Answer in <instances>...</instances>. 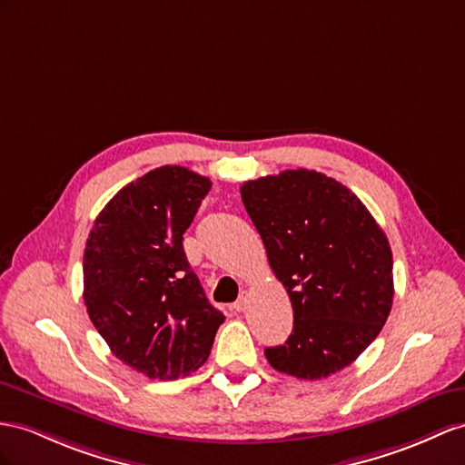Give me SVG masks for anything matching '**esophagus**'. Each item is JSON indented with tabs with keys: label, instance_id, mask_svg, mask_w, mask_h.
<instances>
[{
	"label": "esophagus",
	"instance_id": "34e87169",
	"mask_svg": "<svg viewBox=\"0 0 465 465\" xmlns=\"http://www.w3.org/2000/svg\"><path fill=\"white\" fill-rule=\"evenodd\" d=\"M247 302H249V301H247V294H242L240 299H237V301L233 302V311H235V312H243L245 308H247Z\"/></svg>",
	"mask_w": 465,
	"mask_h": 465
}]
</instances>
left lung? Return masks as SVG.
Here are the masks:
<instances>
[{"label":"left lung","mask_w":465,"mask_h":465,"mask_svg":"<svg viewBox=\"0 0 465 465\" xmlns=\"http://www.w3.org/2000/svg\"><path fill=\"white\" fill-rule=\"evenodd\" d=\"M242 200L292 304L289 340L265 348L271 367L311 381L348 367L392 306L385 232L350 188L316 171L247 181Z\"/></svg>","instance_id":"left-lung-1"}]
</instances>
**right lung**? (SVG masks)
<instances>
[{"label":"right lung","instance_id":"add662e5","mask_svg":"<svg viewBox=\"0 0 465 465\" xmlns=\"http://www.w3.org/2000/svg\"><path fill=\"white\" fill-rule=\"evenodd\" d=\"M210 188L184 166H159L119 190L88 235V316L117 360L151 379L196 371L223 322L183 247Z\"/></svg>","mask_w":465,"mask_h":465}]
</instances>
